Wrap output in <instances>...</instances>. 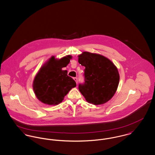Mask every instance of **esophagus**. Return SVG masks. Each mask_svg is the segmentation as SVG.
I'll use <instances>...</instances> for the list:
<instances>
[{
  "instance_id": "1",
  "label": "esophagus",
  "mask_w": 155,
  "mask_h": 155,
  "mask_svg": "<svg viewBox=\"0 0 155 155\" xmlns=\"http://www.w3.org/2000/svg\"><path fill=\"white\" fill-rule=\"evenodd\" d=\"M74 81H75V83H77H77H78V80H77V77H75V78H74Z\"/></svg>"
}]
</instances>
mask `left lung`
<instances>
[{"instance_id":"8db88e82","label":"left lung","mask_w":155,"mask_h":155,"mask_svg":"<svg viewBox=\"0 0 155 155\" xmlns=\"http://www.w3.org/2000/svg\"><path fill=\"white\" fill-rule=\"evenodd\" d=\"M78 57V62L85 67V83L79 84V91L89 103L100 105L107 103L119 85L117 68L111 60L98 54L83 52Z\"/></svg>"}]
</instances>
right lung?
<instances>
[{"instance_id":"right-lung-1","label":"right lung","mask_w":155,"mask_h":155,"mask_svg":"<svg viewBox=\"0 0 155 155\" xmlns=\"http://www.w3.org/2000/svg\"><path fill=\"white\" fill-rule=\"evenodd\" d=\"M71 59L70 55L60 59L52 56L41 67L32 84L34 93L40 101L48 105H58L76 87L75 81L68 76V71L62 70Z\"/></svg>"}]
</instances>
